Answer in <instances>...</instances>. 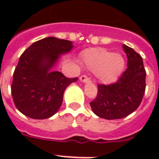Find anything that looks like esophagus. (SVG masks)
Listing matches in <instances>:
<instances>
[{"label":"esophagus","mask_w":159,"mask_h":159,"mask_svg":"<svg viewBox=\"0 0 159 159\" xmlns=\"http://www.w3.org/2000/svg\"><path fill=\"white\" fill-rule=\"evenodd\" d=\"M80 81L82 82H84V83H87V82H90V78L87 77V76H81L80 77Z\"/></svg>","instance_id":"esophagus-1"}]
</instances>
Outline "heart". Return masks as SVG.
<instances>
[{
  "label": "heart",
  "instance_id": "b5f03b06",
  "mask_svg": "<svg viewBox=\"0 0 159 159\" xmlns=\"http://www.w3.org/2000/svg\"><path fill=\"white\" fill-rule=\"evenodd\" d=\"M82 64L94 74L100 82L110 84L116 81L125 67V60L120 54L106 48H90L82 53Z\"/></svg>",
  "mask_w": 159,
  "mask_h": 159
}]
</instances>
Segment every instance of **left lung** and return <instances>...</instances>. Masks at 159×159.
Wrapping results in <instances>:
<instances>
[{"label":"left lung","instance_id":"left-lung-1","mask_svg":"<svg viewBox=\"0 0 159 159\" xmlns=\"http://www.w3.org/2000/svg\"><path fill=\"white\" fill-rule=\"evenodd\" d=\"M122 47L128 58L127 69L116 83L98 85L97 98L90 102L95 115L106 120L122 119L133 113L145 92L143 58L133 48L125 44Z\"/></svg>","mask_w":159,"mask_h":159}]
</instances>
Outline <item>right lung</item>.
Here are the masks:
<instances>
[{
    "label": "right lung",
    "instance_id": "right-lung-1",
    "mask_svg": "<svg viewBox=\"0 0 159 159\" xmlns=\"http://www.w3.org/2000/svg\"><path fill=\"white\" fill-rule=\"evenodd\" d=\"M73 48L72 41L48 37L32 43L19 59L11 95L16 108L35 120L50 118L59 110L65 89L77 77L67 78L53 68Z\"/></svg>",
    "mask_w": 159,
    "mask_h": 159
}]
</instances>
